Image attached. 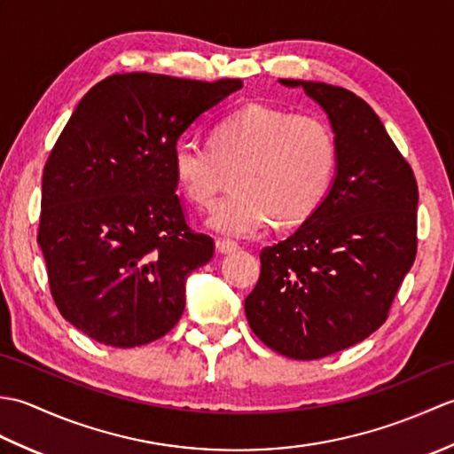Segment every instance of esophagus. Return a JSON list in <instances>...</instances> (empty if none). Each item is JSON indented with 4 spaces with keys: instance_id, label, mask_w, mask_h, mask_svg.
I'll return each mask as SVG.
<instances>
[{
    "instance_id": "1",
    "label": "esophagus",
    "mask_w": 454,
    "mask_h": 454,
    "mask_svg": "<svg viewBox=\"0 0 454 454\" xmlns=\"http://www.w3.org/2000/svg\"><path fill=\"white\" fill-rule=\"evenodd\" d=\"M238 249V244L232 239H216V252L222 255H228Z\"/></svg>"
}]
</instances>
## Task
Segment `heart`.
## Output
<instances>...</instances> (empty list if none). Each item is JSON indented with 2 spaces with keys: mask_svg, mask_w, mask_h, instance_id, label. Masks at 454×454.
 <instances>
[{
  "mask_svg": "<svg viewBox=\"0 0 454 454\" xmlns=\"http://www.w3.org/2000/svg\"><path fill=\"white\" fill-rule=\"evenodd\" d=\"M337 168L330 124L269 105H247L222 119L210 144L183 137L171 169L191 205L208 208L234 173V192L212 210L208 226L230 238H252L302 224L322 205Z\"/></svg>",
  "mask_w": 454,
  "mask_h": 454,
  "instance_id": "heart-1",
  "label": "heart"
}]
</instances>
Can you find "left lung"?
I'll return each instance as SVG.
<instances>
[{"instance_id": "1", "label": "left lung", "mask_w": 454, "mask_h": 454, "mask_svg": "<svg viewBox=\"0 0 454 454\" xmlns=\"http://www.w3.org/2000/svg\"><path fill=\"white\" fill-rule=\"evenodd\" d=\"M278 82L302 88L325 111L337 168L314 215L263 247L246 316L273 351L310 361L363 341L387 322L418 252V183L361 98L320 82Z\"/></svg>"}]
</instances>
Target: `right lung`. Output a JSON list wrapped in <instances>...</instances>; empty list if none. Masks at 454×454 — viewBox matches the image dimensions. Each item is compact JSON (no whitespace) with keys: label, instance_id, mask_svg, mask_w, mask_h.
Here are the masks:
<instances>
[{"label":"right lung","instance_id":"obj_1","mask_svg":"<svg viewBox=\"0 0 454 454\" xmlns=\"http://www.w3.org/2000/svg\"><path fill=\"white\" fill-rule=\"evenodd\" d=\"M242 85L117 74L72 113L44 166L38 246L58 310L91 340L138 347L179 322L215 242L187 226L171 150Z\"/></svg>","mask_w":454,"mask_h":454}]
</instances>
